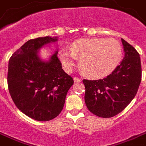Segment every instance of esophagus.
Masks as SVG:
<instances>
[{"instance_id":"obj_1","label":"esophagus","mask_w":146,"mask_h":146,"mask_svg":"<svg viewBox=\"0 0 146 146\" xmlns=\"http://www.w3.org/2000/svg\"><path fill=\"white\" fill-rule=\"evenodd\" d=\"M74 83H76V82H80V81H81V79L79 78H77V77H74Z\"/></svg>"}]
</instances>
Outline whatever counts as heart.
Wrapping results in <instances>:
<instances>
[{
	"label": "heart",
	"mask_w": 146,
	"mask_h": 146,
	"mask_svg": "<svg viewBox=\"0 0 146 146\" xmlns=\"http://www.w3.org/2000/svg\"><path fill=\"white\" fill-rule=\"evenodd\" d=\"M121 57V47L114 38L79 39L73 43L71 50L63 48L59 53V58L66 70H72L78 58L82 72L92 78L110 74L119 66Z\"/></svg>",
	"instance_id": "obj_1"
}]
</instances>
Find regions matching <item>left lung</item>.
Wrapping results in <instances>:
<instances>
[{"label": "left lung", "instance_id": "left-lung-1", "mask_svg": "<svg viewBox=\"0 0 146 146\" xmlns=\"http://www.w3.org/2000/svg\"><path fill=\"white\" fill-rule=\"evenodd\" d=\"M125 56L108 77L83 80L85 103L91 113L110 118L121 113L135 97L142 78L140 56L132 45L121 38Z\"/></svg>", "mask_w": 146, "mask_h": 146}]
</instances>
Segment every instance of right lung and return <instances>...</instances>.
Wrapping results in <instances>:
<instances>
[{
	"label": "right lung",
	"instance_id": "obj_1",
	"mask_svg": "<svg viewBox=\"0 0 146 146\" xmlns=\"http://www.w3.org/2000/svg\"><path fill=\"white\" fill-rule=\"evenodd\" d=\"M57 37L31 39L9 60L7 83L13 102L23 113L40 121L56 117L62 111L73 78L63 71L56 52L43 61L38 50L56 42Z\"/></svg>",
	"mask_w": 146,
	"mask_h": 146
}]
</instances>
